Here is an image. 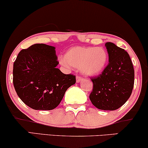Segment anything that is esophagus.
<instances>
[{
	"mask_svg": "<svg viewBox=\"0 0 148 148\" xmlns=\"http://www.w3.org/2000/svg\"><path fill=\"white\" fill-rule=\"evenodd\" d=\"M83 78L81 77V76H76V82H77V83H80L81 80H83Z\"/></svg>",
	"mask_w": 148,
	"mask_h": 148,
	"instance_id": "obj_1",
	"label": "esophagus"
}]
</instances>
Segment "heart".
<instances>
[{"label": "heart", "instance_id": "heart-1", "mask_svg": "<svg viewBox=\"0 0 148 148\" xmlns=\"http://www.w3.org/2000/svg\"><path fill=\"white\" fill-rule=\"evenodd\" d=\"M108 56L101 47H73L67 52L62 63L74 68H80L84 74L98 75L105 68Z\"/></svg>", "mask_w": 148, "mask_h": 148}]
</instances>
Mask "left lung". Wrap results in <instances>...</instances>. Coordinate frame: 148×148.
Returning <instances> with one entry per match:
<instances>
[{"label":"left lung","mask_w":148,"mask_h":148,"mask_svg":"<svg viewBox=\"0 0 148 148\" xmlns=\"http://www.w3.org/2000/svg\"><path fill=\"white\" fill-rule=\"evenodd\" d=\"M105 46L109 63L100 75L91 77L93 90L89 99L99 109L114 111L130 98L134 87V70L126 50L111 42H106Z\"/></svg>","instance_id":"left-lung-1"}]
</instances>
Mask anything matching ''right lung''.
Returning a JSON list of instances; mask_svg holds the SVG:
<instances>
[{
    "mask_svg": "<svg viewBox=\"0 0 148 148\" xmlns=\"http://www.w3.org/2000/svg\"><path fill=\"white\" fill-rule=\"evenodd\" d=\"M55 48L35 44L19 52L14 63L13 83L24 104L35 110H52L59 105L67 89L76 83V76L65 74Z\"/></svg>",
    "mask_w": 148,
    "mask_h": 148,
    "instance_id": "1",
    "label": "right lung"
}]
</instances>
